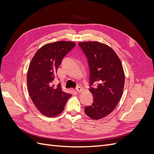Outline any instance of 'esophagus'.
I'll return each mask as SVG.
<instances>
[{
    "instance_id": "esophagus-1",
    "label": "esophagus",
    "mask_w": 154,
    "mask_h": 154,
    "mask_svg": "<svg viewBox=\"0 0 154 154\" xmlns=\"http://www.w3.org/2000/svg\"><path fill=\"white\" fill-rule=\"evenodd\" d=\"M76 90L78 92H82L83 91V88L81 87H76Z\"/></svg>"
}]
</instances>
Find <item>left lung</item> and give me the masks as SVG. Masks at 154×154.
<instances>
[{"label": "left lung", "instance_id": "1", "mask_svg": "<svg viewBox=\"0 0 154 154\" xmlns=\"http://www.w3.org/2000/svg\"><path fill=\"white\" fill-rule=\"evenodd\" d=\"M88 60L90 68L89 91L94 97L93 103L85 108V114L92 119L106 117L114 110L122 98L125 73L122 62L109 45L98 42H79Z\"/></svg>", "mask_w": 154, "mask_h": 154}]
</instances>
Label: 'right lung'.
<instances>
[{"instance_id": "add662e5", "label": "right lung", "mask_w": 154, "mask_h": 154, "mask_svg": "<svg viewBox=\"0 0 154 154\" xmlns=\"http://www.w3.org/2000/svg\"><path fill=\"white\" fill-rule=\"evenodd\" d=\"M76 44L58 41L40 48L32 57L27 74V85L32 103L41 114L49 118L61 114L72 95L62 91L59 84L54 87L53 81L63 58Z\"/></svg>"}]
</instances>
